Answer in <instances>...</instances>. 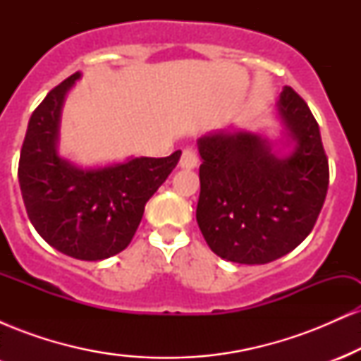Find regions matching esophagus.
Instances as JSON below:
<instances>
[{
  "label": "esophagus",
  "mask_w": 361,
  "mask_h": 361,
  "mask_svg": "<svg viewBox=\"0 0 361 361\" xmlns=\"http://www.w3.org/2000/svg\"><path fill=\"white\" fill-rule=\"evenodd\" d=\"M197 164H198L197 151H195L193 147L183 149V152H181V157H180V166L185 169H193L197 168Z\"/></svg>",
  "instance_id": "34e87169"
}]
</instances>
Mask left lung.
Listing matches in <instances>:
<instances>
[{"label":"left lung","instance_id":"8db88e82","mask_svg":"<svg viewBox=\"0 0 361 361\" xmlns=\"http://www.w3.org/2000/svg\"><path fill=\"white\" fill-rule=\"evenodd\" d=\"M279 109L297 140L279 159L250 132L198 139L197 222L215 255L243 264L281 258L310 234L324 205L329 164L307 103L285 86Z\"/></svg>","mask_w":361,"mask_h":361}]
</instances>
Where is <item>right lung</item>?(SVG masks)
Masks as SVG:
<instances>
[{
	"instance_id": "right-lung-1",
	"label": "right lung",
	"mask_w": 361,
	"mask_h": 361,
	"mask_svg": "<svg viewBox=\"0 0 361 361\" xmlns=\"http://www.w3.org/2000/svg\"><path fill=\"white\" fill-rule=\"evenodd\" d=\"M78 78L74 73L49 91L32 114L18 181L37 233L64 255L98 261L128 246L147 200L175 169L181 151L86 171L62 161L56 154L61 106Z\"/></svg>"
}]
</instances>
